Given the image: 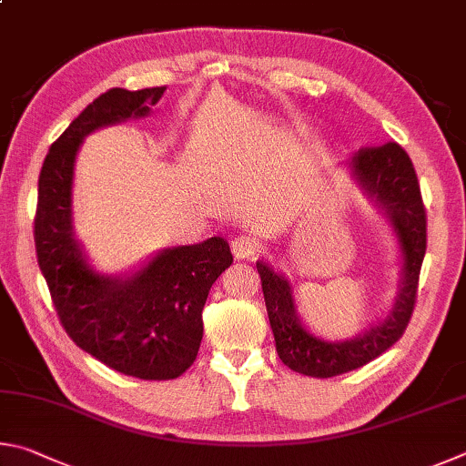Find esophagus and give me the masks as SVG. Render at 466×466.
Masks as SVG:
<instances>
[{
  "mask_svg": "<svg viewBox=\"0 0 466 466\" xmlns=\"http://www.w3.org/2000/svg\"><path fill=\"white\" fill-rule=\"evenodd\" d=\"M231 251L235 259H251L258 256V243L249 235H238L231 241Z\"/></svg>",
  "mask_w": 466,
  "mask_h": 466,
  "instance_id": "esophagus-1",
  "label": "esophagus"
}]
</instances>
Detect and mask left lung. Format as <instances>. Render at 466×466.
Masks as SVG:
<instances>
[{"instance_id": "1", "label": "left lung", "mask_w": 466, "mask_h": 466, "mask_svg": "<svg viewBox=\"0 0 466 466\" xmlns=\"http://www.w3.org/2000/svg\"><path fill=\"white\" fill-rule=\"evenodd\" d=\"M354 176L364 192L390 218L401 243L403 282L393 311L377 328L348 341H325L309 333L300 323L289 280L270 266L258 262L264 300L270 319L276 352L290 370L305 377L329 379L360 369L395 344L407 329L418 300V282L426 256L428 220L423 208L418 174L401 145L385 143L362 147L352 157Z\"/></svg>"}]
</instances>
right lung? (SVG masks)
I'll return each instance as SVG.
<instances>
[{
    "mask_svg": "<svg viewBox=\"0 0 466 466\" xmlns=\"http://www.w3.org/2000/svg\"><path fill=\"white\" fill-rule=\"evenodd\" d=\"M166 87H112L87 106L48 149L38 176L35 246L40 272L67 336L112 370L169 380L196 360L208 290L233 264L223 238L163 249L127 279L97 274L73 238L71 186L84 137L149 114Z\"/></svg>",
    "mask_w": 466,
    "mask_h": 466,
    "instance_id": "1",
    "label": "right lung"
}]
</instances>
